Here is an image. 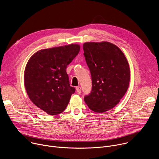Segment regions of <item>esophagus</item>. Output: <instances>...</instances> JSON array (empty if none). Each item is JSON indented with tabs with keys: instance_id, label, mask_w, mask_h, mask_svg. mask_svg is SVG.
<instances>
[{
	"instance_id": "obj_1",
	"label": "esophagus",
	"mask_w": 159,
	"mask_h": 159,
	"mask_svg": "<svg viewBox=\"0 0 159 159\" xmlns=\"http://www.w3.org/2000/svg\"><path fill=\"white\" fill-rule=\"evenodd\" d=\"M76 91H77V93L79 94H80L81 93V87H80V86L76 87Z\"/></svg>"
}]
</instances>
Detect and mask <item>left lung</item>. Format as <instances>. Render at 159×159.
Returning <instances> with one entry per match:
<instances>
[{
    "mask_svg": "<svg viewBox=\"0 0 159 159\" xmlns=\"http://www.w3.org/2000/svg\"><path fill=\"white\" fill-rule=\"evenodd\" d=\"M83 49L92 77L91 93L84 101L92 111L103 113L115 107L126 94L129 64L123 52L109 42H87Z\"/></svg>",
    "mask_w": 159,
    "mask_h": 159,
    "instance_id": "obj_1",
    "label": "left lung"
}]
</instances>
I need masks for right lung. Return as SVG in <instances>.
<instances>
[{"label":"right lung","mask_w":159,"mask_h":159,"mask_svg":"<svg viewBox=\"0 0 159 159\" xmlns=\"http://www.w3.org/2000/svg\"><path fill=\"white\" fill-rule=\"evenodd\" d=\"M80 49L79 44L42 49L34 53L26 65L24 83L27 94L48 115L62 112L75 91L70 86L66 69Z\"/></svg>","instance_id":"obj_1"}]
</instances>
